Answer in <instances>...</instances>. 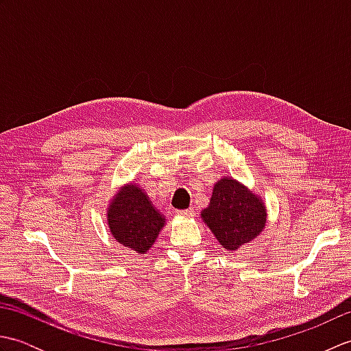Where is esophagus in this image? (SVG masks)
<instances>
[{
    "label": "esophagus",
    "mask_w": 351,
    "mask_h": 351,
    "mask_svg": "<svg viewBox=\"0 0 351 351\" xmlns=\"http://www.w3.org/2000/svg\"><path fill=\"white\" fill-rule=\"evenodd\" d=\"M178 215H180V217H185V219H190V217H195V211L193 210H181V211H178L176 213Z\"/></svg>",
    "instance_id": "esophagus-1"
}]
</instances>
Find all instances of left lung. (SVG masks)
<instances>
[{
	"mask_svg": "<svg viewBox=\"0 0 351 351\" xmlns=\"http://www.w3.org/2000/svg\"><path fill=\"white\" fill-rule=\"evenodd\" d=\"M220 245L235 252L255 240L265 228L264 200L232 176H223L214 184L210 205L200 213Z\"/></svg>",
	"mask_w": 351,
	"mask_h": 351,
	"instance_id": "8db88e82",
	"label": "left lung"
}]
</instances>
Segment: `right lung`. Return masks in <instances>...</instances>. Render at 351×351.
Instances as JSON below:
<instances>
[{
	"label": "right lung",
	"instance_id": "1",
	"mask_svg": "<svg viewBox=\"0 0 351 351\" xmlns=\"http://www.w3.org/2000/svg\"><path fill=\"white\" fill-rule=\"evenodd\" d=\"M107 223L119 244L145 255L166 226V217L154 206L146 191L131 181L121 185L111 197Z\"/></svg>",
	"mask_w": 351,
	"mask_h": 351
}]
</instances>
